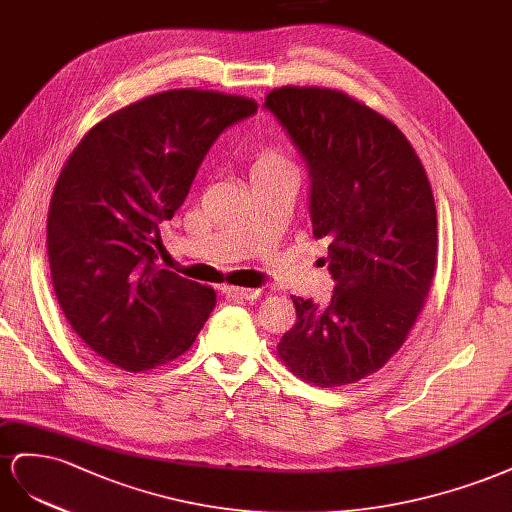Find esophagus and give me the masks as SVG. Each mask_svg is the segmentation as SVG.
<instances>
[{"label":"esophagus","mask_w":512,"mask_h":512,"mask_svg":"<svg viewBox=\"0 0 512 512\" xmlns=\"http://www.w3.org/2000/svg\"><path fill=\"white\" fill-rule=\"evenodd\" d=\"M223 296L227 298H240V300H255L259 298V289L251 287H223Z\"/></svg>","instance_id":"esophagus-1"}]
</instances>
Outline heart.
<instances>
[{"label":"heart","instance_id":"1","mask_svg":"<svg viewBox=\"0 0 512 512\" xmlns=\"http://www.w3.org/2000/svg\"><path fill=\"white\" fill-rule=\"evenodd\" d=\"M283 167H289V165H287V160H285V158H283L279 152H274V150H266V152L257 154L255 163H253V167H251V175H253V173H259V171H268V169H283Z\"/></svg>","mask_w":512,"mask_h":512}]
</instances>
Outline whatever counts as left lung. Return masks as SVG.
I'll use <instances>...</instances> for the list:
<instances>
[{"mask_svg": "<svg viewBox=\"0 0 512 512\" xmlns=\"http://www.w3.org/2000/svg\"><path fill=\"white\" fill-rule=\"evenodd\" d=\"M264 107L304 158L313 236L330 242L337 281L326 306L291 296L296 324L279 356L309 384H354L399 352L429 294L431 184L401 130L343 92L279 87Z\"/></svg>", "mask_w": 512, "mask_h": 512, "instance_id": "left-lung-1", "label": "left lung"}]
</instances>
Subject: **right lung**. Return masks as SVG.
Listing matches in <instances>:
<instances>
[{"label": "right lung", "mask_w": 512, "mask_h": 512, "mask_svg": "<svg viewBox=\"0 0 512 512\" xmlns=\"http://www.w3.org/2000/svg\"><path fill=\"white\" fill-rule=\"evenodd\" d=\"M255 113L242 96L169 90L115 111L70 154L49 206V266L68 324L96 356L139 373L197 339L216 294L156 266L158 225L212 143Z\"/></svg>", "instance_id": "add662e5"}]
</instances>
